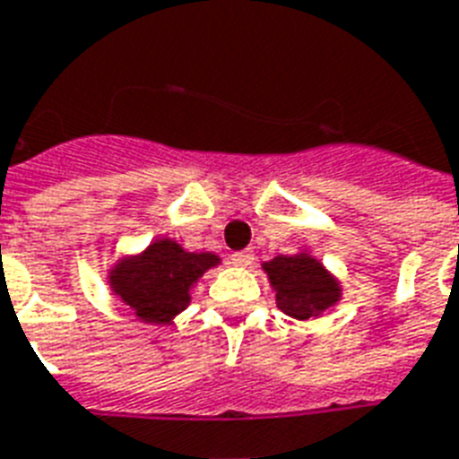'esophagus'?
I'll return each instance as SVG.
<instances>
[{
	"label": "esophagus",
	"instance_id": "obj_1",
	"mask_svg": "<svg viewBox=\"0 0 459 459\" xmlns=\"http://www.w3.org/2000/svg\"><path fill=\"white\" fill-rule=\"evenodd\" d=\"M252 259H255V255H252L250 250H243V252H233L230 255V264L233 266H250L252 264Z\"/></svg>",
	"mask_w": 459,
	"mask_h": 459
}]
</instances>
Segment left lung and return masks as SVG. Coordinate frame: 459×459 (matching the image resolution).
Instances as JSON below:
<instances>
[{"instance_id":"8db88e82","label":"left lung","mask_w":459,"mask_h":459,"mask_svg":"<svg viewBox=\"0 0 459 459\" xmlns=\"http://www.w3.org/2000/svg\"><path fill=\"white\" fill-rule=\"evenodd\" d=\"M262 269L276 290V305L293 319H309L326 312L341 300V286L324 269L319 259L300 255H279L264 262Z\"/></svg>"}]
</instances>
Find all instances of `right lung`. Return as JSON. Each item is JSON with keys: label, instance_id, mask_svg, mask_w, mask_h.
<instances>
[{"label": "right lung", "instance_id": "1", "mask_svg": "<svg viewBox=\"0 0 459 459\" xmlns=\"http://www.w3.org/2000/svg\"><path fill=\"white\" fill-rule=\"evenodd\" d=\"M219 264L212 252H186L161 238L143 255L121 259L109 273L111 290L147 324H169L190 302V288Z\"/></svg>", "mask_w": 459, "mask_h": 459}]
</instances>
